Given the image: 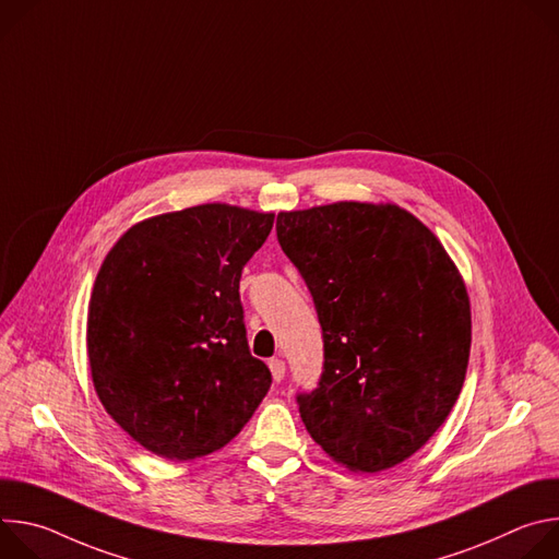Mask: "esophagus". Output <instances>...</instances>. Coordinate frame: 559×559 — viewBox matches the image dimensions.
<instances>
[{"mask_svg":"<svg viewBox=\"0 0 559 559\" xmlns=\"http://www.w3.org/2000/svg\"><path fill=\"white\" fill-rule=\"evenodd\" d=\"M270 371H272V378L276 382H281L283 376H285V360L283 358H272L270 360Z\"/></svg>","mask_w":559,"mask_h":559,"instance_id":"1","label":"esophagus"}]
</instances>
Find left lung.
<instances>
[{
    "label": "left lung",
    "instance_id": "obj_1",
    "mask_svg": "<svg viewBox=\"0 0 559 559\" xmlns=\"http://www.w3.org/2000/svg\"><path fill=\"white\" fill-rule=\"evenodd\" d=\"M276 234L323 328L325 371L298 395L309 436L356 473L405 462L442 427L464 384L462 274L440 238L395 203L281 212Z\"/></svg>",
    "mask_w": 559,
    "mask_h": 559
}]
</instances>
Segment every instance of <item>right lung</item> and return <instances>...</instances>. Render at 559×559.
Here are the masks:
<instances>
[{
    "instance_id": "1",
    "label": "right lung",
    "mask_w": 559,
    "mask_h": 559,
    "mask_svg": "<svg viewBox=\"0 0 559 559\" xmlns=\"http://www.w3.org/2000/svg\"><path fill=\"white\" fill-rule=\"evenodd\" d=\"M274 212L203 203L134 223L106 254L88 302L95 391L143 449L194 460L223 449L265 397L238 281Z\"/></svg>"
}]
</instances>
